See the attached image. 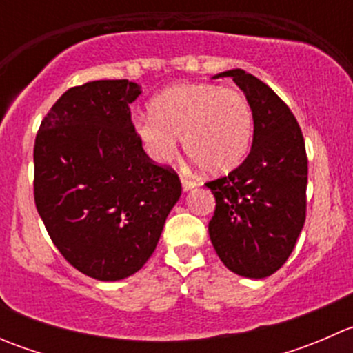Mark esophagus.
<instances>
[{
    "label": "esophagus",
    "instance_id": "1",
    "mask_svg": "<svg viewBox=\"0 0 353 353\" xmlns=\"http://www.w3.org/2000/svg\"><path fill=\"white\" fill-rule=\"evenodd\" d=\"M181 183H183V190L184 191H190V190H193V188L198 186L196 181L188 179V177H184V176H181Z\"/></svg>",
    "mask_w": 353,
    "mask_h": 353
}]
</instances>
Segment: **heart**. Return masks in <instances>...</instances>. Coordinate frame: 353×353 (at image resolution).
I'll return each mask as SVG.
<instances>
[{
	"instance_id": "obj_1",
	"label": "heart",
	"mask_w": 353,
	"mask_h": 353,
	"mask_svg": "<svg viewBox=\"0 0 353 353\" xmlns=\"http://www.w3.org/2000/svg\"><path fill=\"white\" fill-rule=\"evenodd\" d=\"M152 114L134 121V130L152 160L169 162L177 137L199 169L229 172L249 150L254 117L248 97L237 88L215 83L177 85L150 104Z\"/></svg>"
}]
</instances>
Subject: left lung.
Masks as SVG:
<instances>
[{"label":"left lung","mask_w":353,"mask_h":353,"mask_svg":"<svg viewBox=\"0 0 353 353\" xmlns=\"http://www.w3.org/2000/svg\"><path fill=\"white\" fill-rule=\"evenodd\" d=\"M220 77L232 78L245 94L254 133L244 162L229 176L206 183L216 201L210 239L230 272L265 279L282 268L305 222L304 137L292 110L268 85L244 70L215 74Z\"/></svg>","instance_id":"left-lung-1"}]
</instances>
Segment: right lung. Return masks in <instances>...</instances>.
I'll return each mask as SVG.
<instances>
[{
    "label": "right lung",
    "mask_w": 353,
    "mask_h": 353,
    "mask_svg": "<svg viewBox=\"0 0 353 353\" xmlns=\"http://www.w3.org/2000/svg\"><path fill=\"white\" fill-rule=\"evenodd\" d=\"M130 80L71 87L42 119L34 145V199L73 268L114 282L137 273L181 196L176 170L145 154Z\"/></svg>",
    "instance_id": "right-lung-1"
}]
</instances>
